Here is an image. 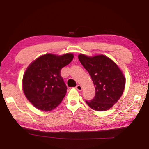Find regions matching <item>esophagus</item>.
<instances>
[{"label":"esophagus","mask_w":149,"mask_h":149,"mask_svg":"<svg viewBox=\"0 0 149 149\" xmlns=\"http://www.w3.org/2000/svg\"><path fill=\"white\" fill-rule=\"evenodd\" d=\"M75 89H76L77 91H81L83 89V87L81 86L80 85H77L76 87H75Z\"/></svg>","instance_id":"34e87169"}]
</instances>
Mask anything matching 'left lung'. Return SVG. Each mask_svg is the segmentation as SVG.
<instances>
[{
	"label": "left lung",
	"mask_w": 149,
	"mask_h": 149,
	"mask_svg": "<svg viewBox=\"0 0 149 149\" xmlns=\"http://www.w3.org/2000/svg\"><path fill=\"white\" fill-rule=\"evenodd\" d=\"M78 58L89 72L95 88L94 99L85 102L94 110H109L122 97L125 89V78L122 70L102 54L91 57L81 54Z\"/></svg>",
	"instance_id": "obj_1"
}]
</instances>
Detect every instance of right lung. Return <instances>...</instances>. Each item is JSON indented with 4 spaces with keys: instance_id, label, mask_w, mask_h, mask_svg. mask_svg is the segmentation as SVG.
<instances>
[{
    "instance_id": "1",
    "label": "right lung",
    "mask_w": 149,
    "mask_h": 149,
    "mask_svg": "<svg viewBox=\"0 0 149 149\" xmlns=\"http://www.w3.org/2000/svg\"><path fill=\"white\" fill-rule=\"evenodd\" d=\"M73 58L72 53L61 56L46 54L37 58L27 67L22 88L25 96L35 108L49 112L60 104L67 92L60 71Z\"/></svg>"
}]
</instances>
